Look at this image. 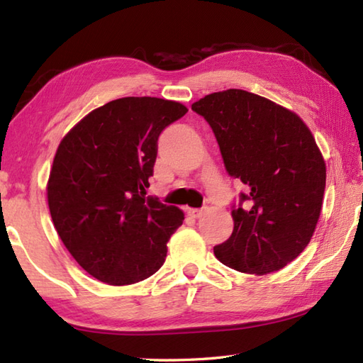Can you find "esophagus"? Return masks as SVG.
I'll list each match as a JSON object with an SVG mask.
<instances>
[{"mask_svg":"<svg viewBox=\"0 0 363 363\" xmlns=\"http://www.w3.org/2000/svg\"><path fill=\"white\" fill-rule=\"evenodd\" d=\"M201 213H203V209H187V215L189 217H191V218H199L201 217Z\"/></svg>","mask_w":363,"mask_h":363,"instance_id":"1","label":"esophagus"}]
</instances>
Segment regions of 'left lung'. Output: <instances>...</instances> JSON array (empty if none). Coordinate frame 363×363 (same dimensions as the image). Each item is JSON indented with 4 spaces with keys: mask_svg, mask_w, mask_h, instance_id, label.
<instances>
[{
    "mask_svg": "<svg viewBox=\"0 0 363 363\" xmlns=\"http://www.w3.org/2000/svg\"><path fill=\"white\" fill-rule=\"evenodd\" d=\"M209 123L225 168L246 194L233 204L234 230L213 254L237 272L267 274L309 245L326 187V165L296 113L250 91H215L191 104Z\"/></svg>",
    "mask_w": 363,
    "mask_h": 363,
    "instance_id": "1",
    "label": "left lung"
}]
</instances>
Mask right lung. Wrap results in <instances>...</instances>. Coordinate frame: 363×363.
I'll use <instances>...</instances> for the list:
<instances>
[{"label": "right lung", "instance_id": "add662e5", "mask_svg": "<svg viewBox=\"0 0 363 363\" xmlns=\"http://www.w3.org/2000/svg\"><path fill=\"white\" fill-rule=\"evenodd\" d=\"M181 103L128 96L84 117L60 142L48 181L50 213L74 260L98 281L129 285L164 265L184 213L145 196L167 126Z\"/></svg>", "mask_w": 363, "mask_h": 363}]
</instances>
